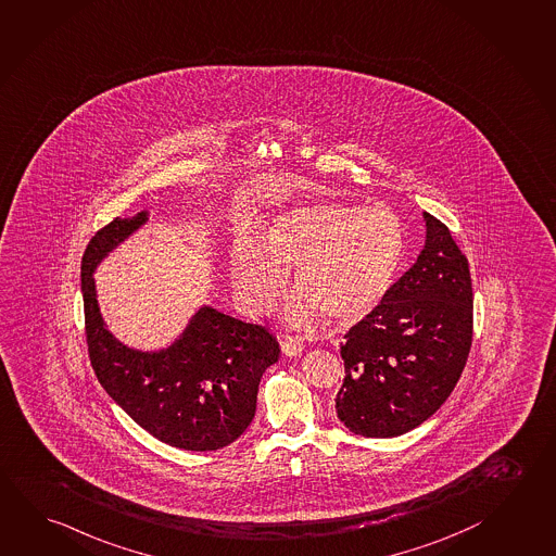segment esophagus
Wrapping results in <instances>:
<instances>
[{
    "label": "esophagus",
    "mask_w": 556,
    "mask_h": 556,
    "mask_svg": "<svg viewBox=\"0 0 556 556\" xmlns=\"http://www.w3.org/2000/svg\"><path fill=\"white\" fill-rule=\"evenodd\" d=\"M303 344L298 337H292V334H286L282 339V353L286 356H298V354H302Z\"/></svg>",
    "instance_id": "obj_1"
}]
</instances>
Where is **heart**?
Listing matches in <instances>:
<instances>
[{
  "label": "heart",
  "mask_w": 556,
  "mask_h": 556,
  "mask_svg": "<svg viewBox=\"0 0 556 556\" xmlns=\"http://www.w3.org/2000/svg\"><path fill=\"white\" fill-rule=\"evenodd\" d=\"M404 249V227L390 207L319 200L274 215L261 242L239 232L229 251V276L242 305L263 314L295 266L303 292L288 302L290 319L312 324L325 314L333 324H354L388 295Z\"/></svg>",
  "instance_id": "b5f03b06"
}]
</instances>
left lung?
Instances as JSON below:
<instances>
[{
	"label": "left lung",
	"mask_w": 556,
	"mask_h": 556,
	"mask_svg": "<svg viewBox=\"0 0 556 556\" xmlns=\"http://www.w3.org/2000/svg\"><path fill=\"white\" fill-rule=\"evenodd\" d=\"M425 244L382 303L344 334L337 417L363 437H397L455 390L472 344V280L446 225L424 212Z\"/></svg>",
	"instance_id": "left-lung-1"
}]
</instances>
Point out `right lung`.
<instances>
[{"instance_id": "add662e5", "label": "right lung", "mask_w": 556, "mask_h": 556, "mask_svg": "<svg viewBox=\"0 0 556 556\" xmlns=\"http://www.w3.org/2000/svg\"><path fill=\"white\" fill-rule=\"evenodd\" d=\"M149 222V212L115 217L81 256V295L91 368L113 402L162 443L217 451L253 421L264 370L280 346L263 325L244 324L203 305L182 334L161 351L117 341L101 317L93 273L101 261Z\"/></svg>"}]
</instances>
